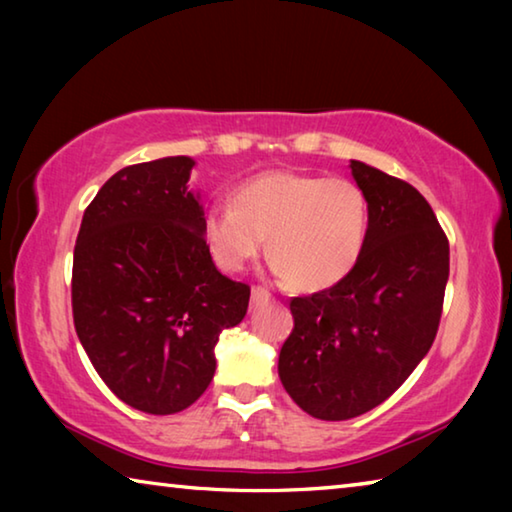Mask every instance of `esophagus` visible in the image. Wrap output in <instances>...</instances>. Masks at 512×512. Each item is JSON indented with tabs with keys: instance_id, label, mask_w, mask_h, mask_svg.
Wrapping results in <instances>:
<instances>
[{
	"instance_id": "1",
	"label": "esophagus",
	"mask_w": 512,
	"mask_h": 512,
	"mask_svg": "<svg viewBox=\"0 0 512 512\" xmlns=\"http://www.w3.org/2000/svg\"><path fill=\"white\" fill-rule=\"evenodd\" d=\"M250 300H253V305H259V302H268L271 300V293L262 287H255L253 293H250Z\"/></svg>"
}]
</instances>
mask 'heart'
<instances>
[{
  "label": "heart",
  "mask_w": 512,
  "mask_h": 512,
  "mask_svg": "<svg viewBox=\"0 0 512 512\" xmlns=\"http://www.w3.org/2000/svg\"><path fill=\"white\" fill-rule=\"evenodd\" d=\"M201 235L225 271L246 268L268 237L275 275L298 291H325L343 282L363 257L370 201L348 178L266 171L237 187L235 203L207 205Z\"/></svg>",
  "instance_id": "obj_1"
}]
</instances>
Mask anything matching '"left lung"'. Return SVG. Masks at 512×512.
<instances>
[{
  "instance_id": "obj_1",
  "label": "left lung",
  "mask_w": 512,
  "mask_h": 512,
  "mask_svg": "<svg viewBox=\"0 0 512 512\" xmlns=\"http://www.w3.org/2000/svg\"><path fill=\"white\" fill-rule=\"evenodd\" d=\"M368 194V246L332 289L293 298L277 361L284 391L318 420H350L388 400L436 339L449 244L413 185L350 160Z\"/></svg>"
}]
</instances>
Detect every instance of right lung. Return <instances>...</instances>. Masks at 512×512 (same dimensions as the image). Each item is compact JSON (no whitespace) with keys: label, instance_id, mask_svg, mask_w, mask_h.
I'll use <instances>...</instances> for the list:
<instances>
[{"label":"right lung","instance_id":"right-lung-1","mask_svg":"<svg viewBox=\"0 0 512 512\" xmlns=\"http://www.w3.org/2000/svg\"><path fill=\"white\" fill-rule=\"evenodd\" d=\"M194 160L117 171L83 214L74 248V327L121 402L151 415L192 406L210 386L223 329L248 311V284L214 266L201 235Z\"/></svg>","mask_w":512,"mask_h":512}]
</instances>
